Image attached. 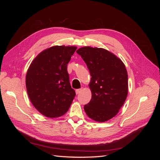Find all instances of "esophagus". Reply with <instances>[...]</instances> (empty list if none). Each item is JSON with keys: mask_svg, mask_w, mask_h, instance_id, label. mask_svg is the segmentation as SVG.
I'll return each instance as SVG.
<instances>
[{"mask_svg": "<svg viewBox=\"0 0 160 160\" xmlns=\"http://www.w3.org/2000/svg\"><path fill=\"white\" fill-rule=\"evenodd\" d=\"M83 91V89H77L76 90V94L77 95H78V94H79L81 92Z\"/></svg>", "mask_w": 160, "mask_h": 160, "instance_id": "obj_1", "label": "esophagus"}]
</instances>
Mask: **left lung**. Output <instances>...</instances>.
Segmentation results:
<instances>
[{"instance_id": "left-lung-1", "label": "left lung", "mask_w": 160, "mask_h": 160, "mask_svg": "<svg viewBox=\"0 0 160 160\" xmlns=\"http://www.w3.org/2000/svg\"><path fill=\"white\" fill-rule=\"evenodd\" d=\"M91 75V99L84 106L88 117L105 122L119 112L128 93V76L123 61L103 48L83 47L77 51Z\"/></svg>"}]
</instances>
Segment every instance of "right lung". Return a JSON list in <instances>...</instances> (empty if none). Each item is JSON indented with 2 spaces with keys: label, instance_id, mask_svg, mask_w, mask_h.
<instances>
[{
  "label": "right lung",
  "instance_id": "obj_1",
  "mask_svg": "<svg viewBox=\"0 0 160 160\" xmlns=\"http://www.w3.org/2000/svg\"><path fill=\"white\" fill-rule=\"evenodd\" d=\"M76 49L74 46L51 47L41 52L27 70L26 88L28 98L38 112L47 118L63 115L75 98L67 64Z\"/></svg>",
  "mask_w": 160,
  "mask_h": 160
}]
</instances>
